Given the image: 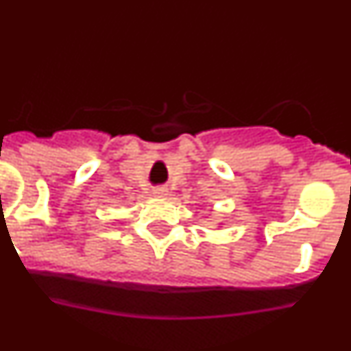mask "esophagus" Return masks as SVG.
Wrapping results in <instances>:
<instances>
[{
    "instance_id": "1",
    "label": "esophagus",
    "mask_w": 351,
    "mask_h": 351,
    "mask_svg": "<svg viewBox=\"0 0 351 351\" xmlns=\"http://www.w3.org/2000/svg\"><path fill=\"white\" fill-rule=\"evenodd\" d=\"M169 188H165V186H158V188H154V191H153V195L154 197H158V198H165V197H169Z\"/></svg>"
}]
</instances>
